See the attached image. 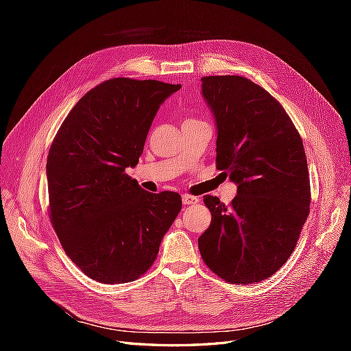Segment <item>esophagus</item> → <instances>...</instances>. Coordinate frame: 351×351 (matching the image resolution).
I'll return each mask as SVG.
<instances>
[{
	"label": "esophagus",
	"mask_w": 351,
	"mask_h": 351,
	"mask_svg": "<svg viewBox=\"0 0 351 351\" xmlns=\"http://www.w3.org/2000/svg\"><path fill=\"white\" fill-rule=\"evenodd\" d=\"M182 199H183V204L184 205H193V204H197V202H199V197L190 196V195H183Z\"/></svg>",
	"instance_id": "1"
}]
</instances>
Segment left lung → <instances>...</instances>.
<instances>
[{
  "instance_id": "8db88e82",
  "label": "left lung",
  "mask_w": 351,
  "mask_h": 351,
  "mask_svg": "<svg viewBox=\"0 0 351 351\" xmlns=\"http://www.w3.org/2000/svg\"><path fill=\"white\" fill-rule=\"evenodd\" d=\"M217 127V168L237 184L231 205L204 196L210 226L202 259L231 284L269 278L290 258L309 214L311 182L302 137L280 102L241 76L202 77Z\"/></svg>"
}]
</instances>
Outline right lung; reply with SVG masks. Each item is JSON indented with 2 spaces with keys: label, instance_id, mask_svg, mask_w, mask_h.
Wrapping results in <instances>:
<instances>
[{
  "label": "right lung",
  "instance_id": "add662e5",
  "mask_svg": "<svg viewBox=\"0 0 351 351\" xmlns=\"http://www.w3.org/2000/svg\"><path fill=\"white\" fill-rule=\"evenodd\" d=\"M182 84L117 77L74 105L47 161L49 214L60 243L89 278L124 284L152 267L182 209L176 192L149 193L124 173Z\"/></svg>",
  "mask_w": 351,
  "mask_h": 351
}]
</instances>
